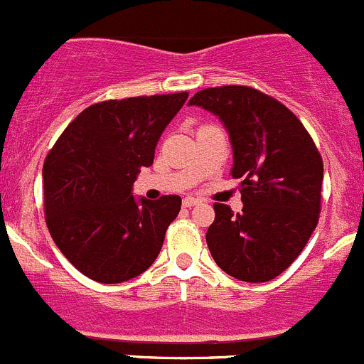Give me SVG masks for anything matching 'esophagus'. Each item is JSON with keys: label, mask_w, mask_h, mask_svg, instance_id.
<instances>
[{"label": "esophagus", "mask_w": 364, "mask_h": 364, "mask_svg": "<svg viewBox=\"0 0 364 364\" xmlns=\"http://www.w3.org/2000/svg\"><path fill=\"white\" fill-rule=\"evenodd\" d=\"M196 203H198L196 198H191V196L183 198V201H182L183 207H187V208H189V207H194V205H196Z\"/></svg>", "instance_id": "34e87169"}]
</instances>
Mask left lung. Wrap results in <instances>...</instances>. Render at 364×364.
Masks as SVG:
<instances>
[{"mask_svg": "<svg viewBox=\"0 0 364 364\" xmlns=\"http://www.w3.org/2000/svg\"><path fill=\"white\" fill-rule=\"evenodd\" d=\"M189 104L226 125L233 146L230 175L242 181V212L214 203L215 219L205 235L212 258L240 282H271L299 257L318 223V149L285 104L251 86L205 88Z\"/></svg>", "mask_w": 364, "mask_h": 364, "instance_id": "1", "label": "left lung"}]
</instances>
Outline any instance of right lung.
Listing matches in <instances>:
<instances>
[{
    "instance_id": "obj_1",
    "label": "right lung",
    "mask_w": 364,
    "mask_h": 364,
    "mask_svg": "<svg viewBox=\"0 0 364 364\" xmlns=\"http://www.w3.org/2000/svg\"><path fill=\"white\" fill-rule=\"evenodd\" d=\"M187 92L92 104L67 125L42 168L44 212L61 253L93 282L114 285L145 272L181 212L177 194L138 201L136 175L154 163L164 127Z\"/></svg>"
}]
</instances>
